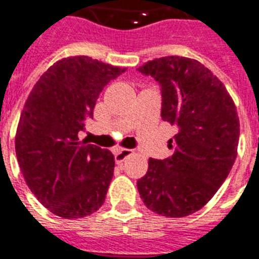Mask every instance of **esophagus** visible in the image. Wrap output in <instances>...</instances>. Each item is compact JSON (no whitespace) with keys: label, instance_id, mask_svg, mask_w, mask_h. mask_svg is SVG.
Masks as SVG:
<instances>
[{"label":"esophagus","instance_id":"1","mask_svg":"<svg viewBox=\"0 0 259 259\" xmlns=\"http://www.w3.org/2000/svg\"><path fill=\"white\" fill-rule=\"evenodd\" d=\"M132 155V151L130 149H116L114 152V156H115V163L116 164H121L122 161L125 160L127 156Z\"/></svg>","mask_w":259,"mask_h":259}]
</instances>
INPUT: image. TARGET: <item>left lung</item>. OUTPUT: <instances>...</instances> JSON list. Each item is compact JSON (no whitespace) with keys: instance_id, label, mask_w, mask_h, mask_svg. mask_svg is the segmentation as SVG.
<instances>
[{"instance_id":"obj_1","label":"left lung","mask_w":259,"mask_h":259,"mask_svg":"<svg viewBox=\"0 0 259 259\" xmlns=\"http://www.w3.org/2000/svg\"><path fill=\"white\" fill-rule=\"evenodd\" d=\"M159 82L161 119L178 127L172 156L149 159L137 181L152 212L185 217L200 210L226 181L236 159L239 118L223 82L198 61L163 57L137 69Z\"/></svg>"}]
</instances>
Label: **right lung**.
Returning <instances> with one entry per match:
<instances>
[{
	"label": "right lung",
	"mask_w": 259,
	"mask_h": 259,
	"mask_svg": "<svg viewBox=\"0 0 259 259\" xmlns=\"http://www.w3.org/2000/svg\"><path fill=\"white\" fill-rule=\"evenodd\" d=\"M125 68L85 55L49 68L31 91L16 133L25 182L47 209L64 219L90 216L104 202L115 160L108 149L80 141L99 95Z\"/></svg>",
	"instance_id": "right-lung-1"
}]
</instances>
